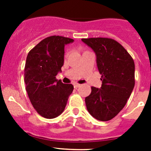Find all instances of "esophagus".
<instances>
[{
    "instance_id": "1",
    "label": "esophagus",
    "mask_w": 151,
    "mask_h": 151,
    "mask_svg": "<svg viewBox=\"0 0 151 151\" xmlns=\"http://www.w3.org/2000/svg\"><path fill=\"white\" fill-rule=\"evenodd\" d=\"M73 85H74L75 88H78V87H80V86H81V85L78 83H77V82H74V83H73Z\"/></svg>"
}]
</instances>
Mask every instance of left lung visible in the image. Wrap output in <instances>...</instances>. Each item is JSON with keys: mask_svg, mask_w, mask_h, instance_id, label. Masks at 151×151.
I'll return each instance as SVG.
<instances>
[{"mask_svg": "<svg viewBox=\"0 0 151 151\" xmlns=\"http://www.w3.org/2000/svg\"><path fill=\"white\" fill-rule=\"evenodd\" d=\"M97 56L101 75L100 89L91 87L85 97L88 111L100 121H109L123 109L134 86V63L120 44L108 38H82Z\"/></svg>", "mask_w": 151, "mask_h": 151, "instance_id": "8db88e82", "label": "left lung"}]
</instances>
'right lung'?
I'll list each match as a JSON object with an SVG mask.
<instances>
[{
	"label": "right lung",
	"mask_w": 151,
	"mask_h": 151,
	"mask_svg": "<svg viewBox=\"0 0 151 151\" xmlns=\"http://www.w3.org/2000/svg\"><path fill=\"white\" fill-rule=\"evenodd\" d=\"M71 42L72 38L50 36L28 54L24 69L26 90L33 107L45 118L60 115L74 88L72 84L56 78L63 65L64 46Z\"/></svg>",
	"instance_id": "add662e5"
}]
</instances>
